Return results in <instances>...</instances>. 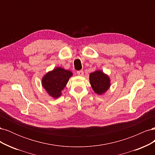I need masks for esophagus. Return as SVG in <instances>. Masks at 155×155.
<instances>
[{
    "mask_svg": "<svg viewBox=\"0 0 155 155\" xmlns=\"http://www.w3.org/2000/svg\"><path fill=\"white\" fill-rule=\"evenodd\" d=\"M77 74L78 76H83L84 75V72L83 70H79V71L77 72Z\"/></svg>",
    "mask_w": 155,
    "mask_h": 155,
    "instance_id": "obj_1",
    "label": "esophagus"
}]
</instances>
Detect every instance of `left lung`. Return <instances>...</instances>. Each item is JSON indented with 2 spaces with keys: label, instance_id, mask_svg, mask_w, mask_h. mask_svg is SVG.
Wrapping results in <instances>:
<instances>
[{
  "label": "left lung",
  "instance_id": "1",
  "mask_svg": "<svg viewBox=\"0 0 155 155\" xmlns=\"http://www.w3.org/2000/svg\"><path fill=\"white\" fill-rule=\"evenodd\" d=\"M89 80L93 91L100 95L104 94L110 86L109 77L101 70L91 73Z\"/></svg>",
  "mask_w": 155,
  "mask_h": 155
}]
</instances>
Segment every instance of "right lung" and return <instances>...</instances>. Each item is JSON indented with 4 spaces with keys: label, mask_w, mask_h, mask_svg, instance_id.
<instances>
[{
    "label": "right lung",
    "mask_w": 155,
    "mask_h": 155,
    "mask_svg": "<svg viewBox=\"0 0 155 155\" xmlns=\"http://www.w3.org/2000/svg\"><path fill=\"white\" fill-rule=\"evenodd\" d=\"M72 76V72L57 67L45 75L42 79V85L50 96L58 98L61 95V91Z\"/></svg>",
    "instance_id": "right-lung-1"
}]
</instances>
